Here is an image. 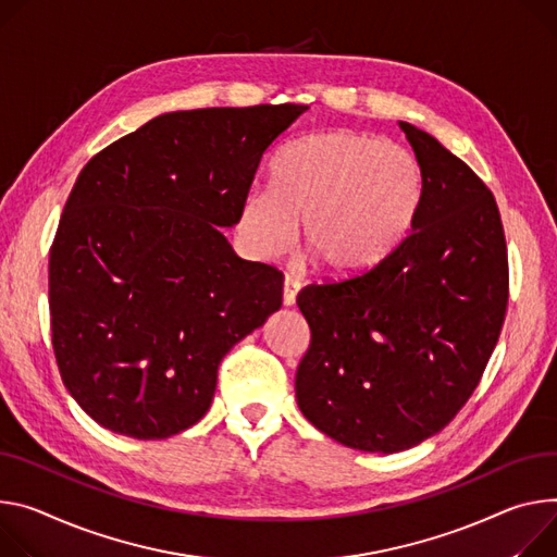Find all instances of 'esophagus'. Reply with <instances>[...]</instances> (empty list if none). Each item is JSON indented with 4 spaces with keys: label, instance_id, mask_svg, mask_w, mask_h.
<instances>
[{
    "label": "esophagus",
    "instance_id": "34e87169",
    "mask_svg": "<svg viewBox=\"0 0 557 557\" xmlns=\"http://www.w3.org/2000/svg\"><path fill=\"white\" fill-rule=\"evenodd\" d=\"M297 293H299V282L293 280V277H286V280H284V290H282L284 307H293V305H295Z\"/></svg>",
    "mask_w": 557,
    "mask_h": 557
}]
</instances>
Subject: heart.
<instances>
[{
    "label": "heart",
    "instance_id": "1",
    "mask_svg": "<svg viewBox=\"0 0 557 557\" xmlns=\"http://www.w3.org/2000/svg\"><path fill=\"white\" fill-rule=\"evenodd\" d=\"M273 186L250 188L237 233L256 258L282 256L301 220V244L333 275L377 267L407 239L424 195L409 148L337 128L286 144L271 166Z\"/></svg>",
    "mask_w": 557,
    "mask_h": 557
}]
</instances>
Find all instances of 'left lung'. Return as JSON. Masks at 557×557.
Listing matches in <instances>:
<instances>
[{
    "label": "left lung",
    "instance_id": "8db88e82",
    "mask_svg": "<svg viewBox=\"0 0 557 557\" xmlns=\"http://www.w3.org/2000/svg\"><path fill=\"white\" fill-rule=\"evenodd\" d=\"M399 128L424 173L418 218L377 267L311 284L295 373L305 418L335 442L397 453L440 433L475 391L509 299L502 220L484 182L433 135Z\"/></svg>",
    "mask_w": 557,
    "mask_h": 557
}]
</instances>
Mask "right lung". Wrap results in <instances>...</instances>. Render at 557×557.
<instances>
[{
  "label": "right lung",
  "instance_id": "1",
  "mask_svg": "<svg viewBox=\"0 0 557 557\" xmlns=\"http://www.w3.org/2000/svg\"><path fill=\"white\" fill-rule=\"evenodd\" d=\"M309 107L164 113L97 153L48 262L55 360L99 426L135 440L207 416L226 352L282 307V273L235 256L220 228L264 150Z\"/></svg>",
  "mask_w": 557,
  "mask_h": 557
}]
</instances>
